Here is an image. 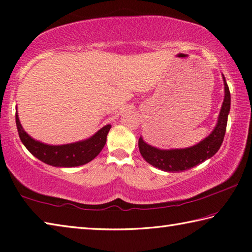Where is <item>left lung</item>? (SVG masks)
<instances>
[{"label": "left lung", "mask_w": 252, "mask_h": 252, "mask_svg": "<svg viewBox=\"0 0 252 252\" xmlns=\"http://www.w3.org/2000/svg\"><path fill=\"white\" fill-rule=\"evenodd\" d=\"M223 81L225 86L224 101L220 108L216 126L208 137H205L196 145L187 147V149L159 150L147 144L141 136L139 139V149L143 158L158 169L168 172H179L188 170L214 156L223 143L230 110V93L224 75Z\"/></svg>", "instance_id": "obj_1"}]
</instances>
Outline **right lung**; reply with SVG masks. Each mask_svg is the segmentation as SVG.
<instances>
[{
	"label": "right lung",
	"mask_w": 252,
	"mask_h": 252,
	"mask_svg": "<svg viewBox=\"0 0 252 252\" xmlns=\"http://www.w3.org/2000/svg\"><path fill=\"white\" fill-rule=\"evenodd\" d=\"M16 126L19 139L26 149L39 160L54 167H76L85 165L99 154L106 144L111 126L107 125L87 140L64 145H48L33 140L19 122L16 111Z\"/></svg>",
	"instance_id": "add662e5"
}]
</instances>
